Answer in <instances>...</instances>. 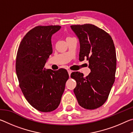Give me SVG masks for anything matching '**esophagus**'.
Here are the masks:
<instances>
[{
	"label": "esophagus",
	"instance_id": "34e87169",
	"mask_svg": "<svg viewBox=\"0 0 133 133\" xmlns=\"http://www.w3.org/2000/svg\"><path fill=\"white\" fill-rule=\"evenodd\" d=\"M67 71H68V73H69V76H70V75H71L72 71L71 70H67Z\"/></svg>",
	"mask_w": 133,
	"mask_h": 133
}]
</instances>
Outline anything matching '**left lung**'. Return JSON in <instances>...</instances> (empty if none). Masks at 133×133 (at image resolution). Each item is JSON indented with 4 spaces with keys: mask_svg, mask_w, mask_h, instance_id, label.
I'll return each instance as SVG.
<instances>
[{
    "mask_svg": "<svg viewBox=\"0 0 133 133\" xmlns=\"http://www.w3.org/2000/svg\"><path fill=\"white\" fill-rule=\"evenodd\" d=\"M70 27L80 41L79 60H88L91 70L85 77L78 71L71 74L77 83L74 93L80 106L97 109L106 102L115 81L117 59L113 40L109 33L93 24Z\"/></svg>",
    "mask_w": 133,
    "mask_h": 133,
    "instance_id": "left-lung-1",
    "label": "left lung"
}]
</instances>
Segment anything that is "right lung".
I'll return each instance as SVG.
<instances>
[{
	"instance_id": "1",
	"label": "right lung",
	"mask_w": 133,
	"mask_h": 133,
	"mask_svg": "<svg viewBox=\"0 0 133 133\" xmlns=\"http://www.w3.org/2000/svg\"><path fill=\"white\" fill-rule=\"evenodd\" d=\"M60 26H37L24 36L18 48L16 71L19 86L31 106L50 112L60 104L69 77L66 69L46 70L44 65L53 52L51 37Z\"/></svg>"
}]
</instances>
